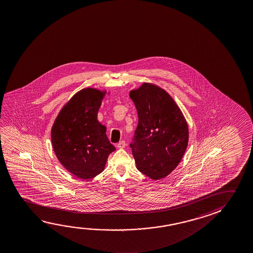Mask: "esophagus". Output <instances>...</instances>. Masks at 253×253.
Returning a JSON list of instances; mask_svg holds the SVG:
<instances>
[{
  "instance_id": "esophagus-1",
  "label": "esophagus",
  "mask_w": 253,
  "mask_h": 253,
  "mask_svg": "<svg viewBox=\"0 0 253 253\" xmlns=\"http://www.w3.org/2000/svg\"><path fill=\"white\" fill-rule=\"evenodd\" d=\"M125 146H126V143H125V141L122 140L117 144V147L118 148H121V149H123V148H125Z\"/></svg>"
}]
</instances>
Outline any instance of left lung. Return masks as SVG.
I'll return each mask as SVG.
<instances>
[{"label":"left lung","instance_id":"obj_1","mask_svg":"<svg viewBox=\"0 0 253 253\" xmlns=\"http://www.w3.org/2000/svg\"><path fill=\"white\" fill-rule=\"evenodd\" d=\"M138 125L129 144L137 169L153 180L164 178L177 167L188 145L186 120L172 97L153 84L129 92Z\"/></svg>","mask_w":253,"mask_h":253}]
</instances>
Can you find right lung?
Masks as SVG:
<instances>
[{
    "instance_id": "right-lung-1",
    "label": "right lung",
    "mask_w": 253,
    "mask_h": 253,
    "mask_svg": "<svg viewBox=\"0 0 253 253\" xmlns=\"http://www.w3.org/2000/svg\"><path fill=\"white\" fill-rule=\"evenodd\" d=\"M106 91L85 88L62 108L51 129L54 153L68 171L91 179L104 170L108 155L116 150L97 120Z\"/></svg>"
}]
</instances>
